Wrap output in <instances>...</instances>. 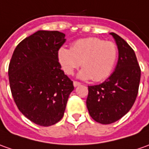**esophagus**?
<instances>
[{"label": "esophagus", "mask_w": 149, "mask_h": 149, "mask_svg": "<svg viewBox=\"0 0 149 149\" xmlns=\"http://www.w3.org/2000/svg\"><path fill=\"white\" fill-rule=\"evenodd\" d=\"M81 85V82H79V81H73V86H74L75 87H77V86H78Z\"/></svg>", "instance_id": "esophagus-1"}]
</instances>
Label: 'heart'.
Here are the masks:
<instances>
[{
	"label": "heart",
	"mask_w": 149,
	"mask_h": 149,
	"mask_svg": "<svg viewBox=\"0 0 149 149\" xmlns=\"http://www.w3.org/2000/svg\"><path fill=\"white\" fill-rule=\"evenodd\" d=\"M57 55L63 70L68 75L72 74L81 65L83 69L80 72L79 77L100 81L108 78L114 69L118 49L113 41L87 37L74 41L70 49L59 48Z\"/></svg>",
	"instance_id": "b5f03b06"
}]
</instances>
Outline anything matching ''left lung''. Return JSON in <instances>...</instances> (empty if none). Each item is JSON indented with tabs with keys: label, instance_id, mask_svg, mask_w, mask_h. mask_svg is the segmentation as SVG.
Here are the masks:
<instances>
[{
	"label": "left lung",
	"instance_id": "left-lung-1",
	"mask_svg": "<svg viewBox=\"0 0 149 149\" xmlns=\"http://www.w3.org/2000/svg\"><path fill=\"white\" fill-rule=\"evenodd\" d=\"M118 61L112 75L100 85L88 86L86 106L91 117L101 124L121 119L132 108L138 95L141 70L133 49L114 32Z\"/></svg>",
	"mask_w": 149,
	"mask_h": 149
}]
</instances>
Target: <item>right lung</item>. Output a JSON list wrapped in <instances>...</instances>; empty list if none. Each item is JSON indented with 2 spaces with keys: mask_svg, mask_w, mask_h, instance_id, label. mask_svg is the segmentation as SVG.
Wrapping results in <instances>:
<instances>
[{
  "mask_svg": "<svg viewBox=\"0 0 149 149\" xmlns=\"http://www.w3.org/2000/svg\"><path fill=\"white\" fill-rule=\"evenodd\" d=\"M64 37L58 31H37L16 46L10 62L9 81L15 104L28 120L41 126L61 120L74 90L58 59Z\"/></svg>",
  "mask_w": 149,
  "mask_h": 149,
  "instance_id": "obj_1",
  "label": "right lung"
}]
</instances>
